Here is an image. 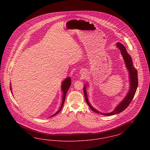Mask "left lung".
Listing matches in <instances>:
<instances>
[{"mask_svg":"<svg viewBox=\"0 0 150 150\" xmlns=\"http://www.w3.org/2000/svg\"><path fill=\"white\" fill-rule=\"evenodd\" d=\"M116 45H117V47L121 51V55L122 56L123 59L125 63L126 67L128 70L129 75L130 88H129L128 92L127 93L124 98L121 100V102L115 107V108L112 112L109 113H102L99 111L97 110L96 109H95L89 103V100L88 98V96H87L86 91V86H88V84H86V85L84 86V88H83L85 99L89 107H90L94 112L98 114H101L105 116H110V115L117 114L121 112L125 109H126L128 106L130 104V102L133 100L138 87L137 71L133 66L132 58L128 53L125 47L124 46L123 44H122L121 43H117Z\"/></svg>","mask_w":150,"mask_h":150,"instance_id":"1","label":"left lung"}]
</instances>
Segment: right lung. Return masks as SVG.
Segmentation results:
<instances>
[{"mask_svg": "<svg viewBox=\"0 0 150 150\" xmlns=\"http://www.w3.org/2000/svg\"><path fill=\"white\" fill-rule=\"evenodd\" d=\"M71 78L70 77H67V78L65 79L64 80L62 81V84H61V90L63 92V96H62V104H61V106L60 107V108L59 109V110L57 111L54 114L52 115L50 117H51L54 115L58 114L62 109V108L64 106V100H65V97H66V93L67 92L70 86H71ZM11 86L10 84V89H11V91H12V88H11ZM11 93H12V92H11Z\"/></svg>", "mask_w": 150, "mask_h": 150, "instance_id": "add662e5", "label": "right lung"}]
</instances>
